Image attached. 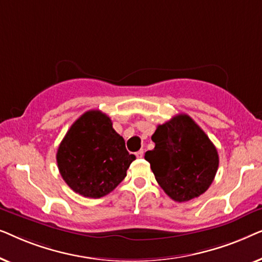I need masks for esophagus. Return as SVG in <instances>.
<instances>
[{
	"instance_id": "1",
	"label": "esophagus",
	"mask_w": 262,
	"mask_h": 262,
	"mask_svg": "<svg viewBox=\"0 0 262 262\" xmlns=\"http://www.w3.org/2000/svg\"><path fill=\"white\" fill-rule=\"evenodd\" d=\"M143 155H144V151H143V150H139V151L136 152V156H137L138 159H142Z\"/></svg>"
}]
</instances>
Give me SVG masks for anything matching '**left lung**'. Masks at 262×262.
<instances>
[{"label": "left lung", "mask_w": 262, "mask_h": 262, "mask_svg": "<svg viewBox=\"0 0 262 262\" xmlns=\"http://www.w3.org/2000/svg\"><path fill=\"white\" fill-rule=\"evenodd\" d=\"M151 139L155 148L144 157L166 194L182 203L206 192L220 159L216 146L191 117L178 114L159 125Z\"/></svg>", "instance_id": "left-lung-1"}]
</instances>
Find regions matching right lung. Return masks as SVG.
<instances>
[{
	"instance_id": "obj_1",
	"label": "right lung",
	"mask_w": 262,
	"mask_h": 262,
	"mask_svg": "<svg viewBox=\"0 0 262 262\" xmlns=\"http://www.w3.org/2000/svg\"><path fill=\"white\" fill-rule=\"evenodd\" d=\"M57 164L67 185L85 198H101L126 177L136 159L101 111L82 114L71 125L57 151Z\"/></svg>"
}]
</instances>
